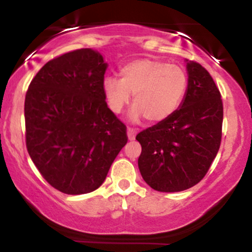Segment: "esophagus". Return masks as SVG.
Masks as SVG:
<instances>
[{
	"mask_svg": "<svg viewBox=\"0 0 252 252\" xmlns=\"http://www.w3.org/2000/svg\"><path fill=\"white\" fill-rule=\"evenodd\" d=\"M135 136H136V130L132 128H128V137L130 141L135 140Z\"/></svg>",
	"mask_w": 252,
	"mask_h": 252,
	"instance_id": "34e87169",
	"label": "esophagus"
}]
</instances>
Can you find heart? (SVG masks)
<instances>
[{"mask_svg":"<svg viewBox=\"0 0 252 252\" xmlns=\"http://www.w3.org/2000/svg\"><path fill=\"white\" fill-rule=\"evenodd\" d=\"M121 79L108 77L103 82L106 103L115 114H120L134 94L131 118L146 117L156 123L168 118L180 105L186 94L187 76L180 66L161 60H132L120 71Z\"/></svg>","mask_w":252,"mask_h":252,"instance_id":"b5f03b06","label":"heart"}]
</instances>
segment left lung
Wrapping results in <instances>:
<instances>
[{"instance_id":"left-lung-1","label":"left lung","mask_w":252,"mask_h":252,"mask_svg":"<svg viewBox=\"0 0 252 252\" xmlns=\"http://www.w3.org/2000/svg\"><path fill=\"white\" fill-rule=\"evenodd\" d=\"M189 86L180 109L138 132V168L158 192H180L202 180L221 142L222 100L215 80L199 63H187Z\"/></svg>"}]
</instances>
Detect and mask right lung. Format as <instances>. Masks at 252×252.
Returning <instances> with one entry per match:
<instances>
[{
  "label": "right lung",
  "mask_w": 252,
  "mask_h": 252,
  "mask_svg": "<svg viewBox=\"0 0 252 252\" xmlns=\"http://www.w3.org/2000/svg\"><path fill=\"white\" fill-rule=\"evenodd\" d=\"M106 63L91 48L54 58L32 79L25 99L26 147L40 174L66 194L94 192L128 142L108 108Z\"/></svg>",
  "instance_id": "add662e5"
}]
</instances>
